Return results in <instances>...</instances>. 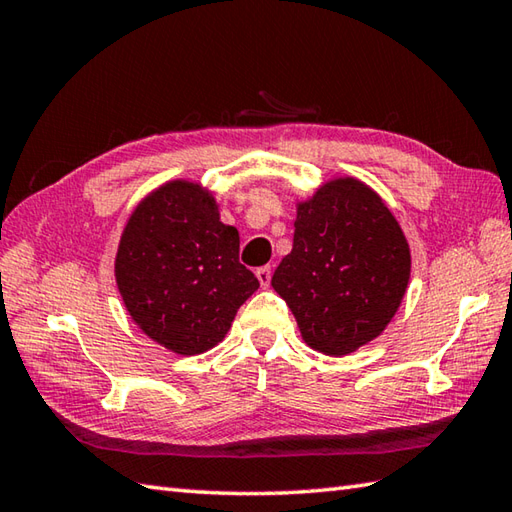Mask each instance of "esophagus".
I'll list each match as a JSON object with an SVG mask.
<instances>
[{
  "mask_svg": "<svg viewBox=\"0 0 512 512\" xmlns=\"http://www.w3.org/2000/svg\"><path fill=\"white\" fill-rule=\"evenodd\" d=\"M255 275L259 279V284H262L264 288H268L270 286V277H273V270H270V266H262V268L255 270Z\"/></svg>",
  "mask_w": 512,
  "mask_h": 512,
  "instance_id": "34e87169",
  "label": "esophagus"
}]
</instances>
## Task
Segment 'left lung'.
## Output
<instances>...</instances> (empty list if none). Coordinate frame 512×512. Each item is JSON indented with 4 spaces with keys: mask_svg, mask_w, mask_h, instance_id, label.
<instances>
[{
    "mask_svg": "<svg viewBox=\"0 0 512 512\" xmlns=\"http://www.w3.org/2000/svg\"><path fill=\"white\" fill-rule=\"evenodd\" d=\"M409 273V244L385 202L363 182L336 178L297 206L292 250L270 284L303 341L345 356L394 319Z\"/></svg>",
    "mask_w": 512,
    "mask_h": 512,
    "instance_id": "1",
    "label": "left lung"
}]
</instances>
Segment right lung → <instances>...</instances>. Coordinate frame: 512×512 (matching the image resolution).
Returning a JSON list of instances; mask_svg holds the SVG:
<instances>
[{"instance_id":"1","label":"right lung","mask_w":512,"mask_h":512,"mask_svg":"<svg viewBox=\"0 0 512 512\" xmlns=\"http://www.w3.org/2000/svg\"><path fill=\"white\" fill-rule=\"evenodd\" d=\"M116 284L138 328L184 356L220 343L259 288L239 264L237 228L187 180L162 184L136 206L118 244Z\"/></svg>"}]
</instances>
